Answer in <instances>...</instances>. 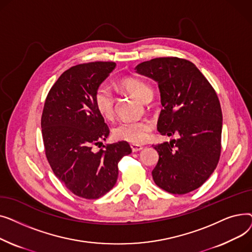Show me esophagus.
<instances>
[{"label": "esophagus", "instance_id": "34e87169", "mask_svg": "<svg viewBox=\"0 0 252 252\" xmlns=\"http://www.w3.org/2000/svg\"><path fill=\"white\" fill-rule=\"evenodd\" d=\"M130 148H131V151H133V152H138V151L143 149V147L141 146V145H135V144H131L130 145Z\"/></svg>", "mask_w": 252, "mask_h": 252}]
</instances>
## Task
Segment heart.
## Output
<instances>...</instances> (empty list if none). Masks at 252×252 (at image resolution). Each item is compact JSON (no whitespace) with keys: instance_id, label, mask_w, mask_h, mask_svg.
<instances>
[{"instance_id":"b5f03b06","label":"heart","mask_w":252,"mask_h":252,"mask_svg":"<svg viewBox=\"0 0 252 252\" xmlns=\"http://www.w3.org/2000/svg\"><path fill=\"white\" fill-rule=\"evenodd\" d=\"M118 86L143 102L152 96L151 87L137 77L126 76L118 82ZM94 103L96 109L104 118H112L114 100L108 87L100 86L97 88L94 94ZM152 129L153 124L148 119L138 122H124L114 127L113 135L118 140L139 145L148 140Z\"/></svg>"}]
</instances>
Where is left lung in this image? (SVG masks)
<instances>
[{
	"label": "left lung",
	"mask_w": 252,
	"mask_h": 252,
	"mask_svg": "<svg viewBox=\"0 0 252 252\" xmlns=\"http://www.w3.org/2000/svg\"><path fill=\"white\" fill-rule=\"evenodd\" d=\"M137 72L158 83L162 110L157 129L179 139L153 145L159 159L152 177L171 194L199 188L220 156L222 114L215 89L189 60L159 57L137 65Z\"/></svg>",
	"instance_id": "obj_1"
}]
</instances>
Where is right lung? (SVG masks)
I'll use <instances>...</instances> for the list:
<instances>
[{
  "label": "right lung",
  "mask_w": 252,
  "mask_h": 252,
  "mask_svg": "<svg viewBox=\"0 0 252 252\" xmlns=\"http://www.w3.org/2000/svg\"><path fill=\"white\" fill-rule=\"evenodd\" d=\"M114 67L110 61L72 66L53 85L44 105L41 126L48 162L64 186L85 199L109 192L118 162L131 153L125 141L93 150L110 131L95 107L94 94Z\"/></svg>",
  "instance_id": "right-lung-1"
}]
</instances>
